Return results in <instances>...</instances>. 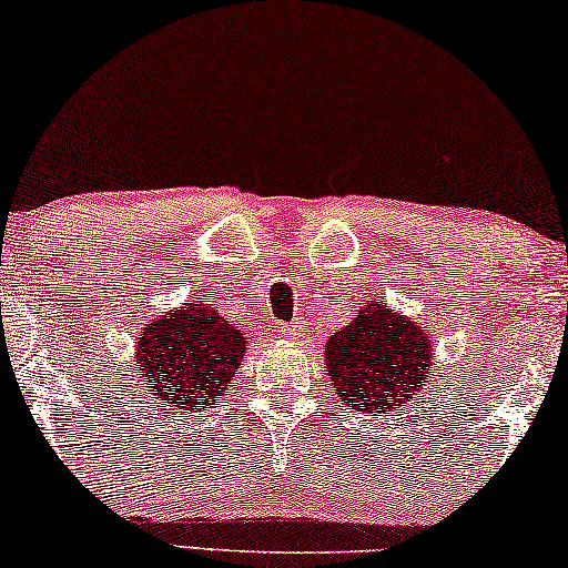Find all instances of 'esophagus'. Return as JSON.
<instances>
[{
  "mask_svg": "<svg viewBox=\"0 0 568 568\" xmlns=\"http://www.w3.org/2000/svg\"><path fill=\"white\" fill-rule=\"evenodd\" d=\"M305 333V323H294V325H282V336L284 338H300Z\"/></svg>",
  "mask_w": 568,
  "mask_h": 568,
  "instance_id": "esophagus-1",
  "label": "esophagus"
}]
</instances>
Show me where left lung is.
I'll use <instances>...</instances> for the list:
<instances>
[{
  "label": "left lung",
  "mask_w": 568,
  "mask_h": 568,
  "mask_svg": "<svg viewBox=\"0 0 568 568\" xmlns=\"http://www.w3.org/2000/svg\"><path fill=\"white\" fill-rule=\"evenodd\" d=\"M325 375L344 406L362 414L398 410L432 385V338L387 302H364L354 321L325 346ZM434 390V387H429Z\"/></svg>",
  "instance_id": "obj_1"
}]
</instances>
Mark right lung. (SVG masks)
<instances>
[{"label": "right lung", "instance_id": "add662e5", "mask_svg": "<svg viewBox=\"0 0 568 568\" xmlns=\"http://www.w3.org/2000/svg\"><path fill=\"white\" fill-rule=\"evenodd\" d=\"M243 356L245 333L206 302L191 300L144 325L129 387L154 398L162 414L206 410L220 406Z\"/></svg>", "mask_w": 568, "mask_h": 568}]
</instances>
